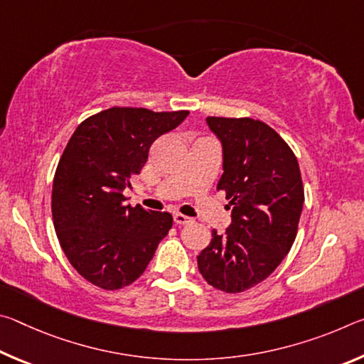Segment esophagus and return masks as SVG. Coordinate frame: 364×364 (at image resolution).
<instances>
[{
	"mask_svg": "<svg viewBox=\"0 0 364 364\" xmlns=\"http://www.w3.org/2000/svg\"><path fill=\"white\" fill-rule=\"evenodd\" d=\"M173 220H175L176 225H188V223H191V221H193L189 217H186V215H183V213H175Z\"/></svg>",
	"mask_w": 364,
	"mask_h": 364,
	"instance_id": "obj_1",
	"label": "esophagus"
}]
</instances>
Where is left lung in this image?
<instances>
[{"label":"left lung","instance_id":"obj_1","mask_svg":"<svg viewBox=\"0 0 364 364\" xmlns=\"http://www.w3.org/2000/svg\"><path fill=\"white\" fill-rule=\"evenodd\" d=\"M223 144V175L217 189L231 207V226L212 231L197 267L215 289L237 294L279 267L299 230L304 183L297 157L267 123L250 117H207Z\"/></svg>","mask_w":364,"mask_h":364}]
</instances>
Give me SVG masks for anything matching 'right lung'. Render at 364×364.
<instances>
[{
    "label": "right lung",
    "mask_w": 364,
    "mask_h": 364,
    "mask_svg": "<svg viewBox=\"0 0 364 364\" xmlns=\"http://www.w3.org/2000/svg\"><path fill=\"white\" fill-rule=\"evenodd\" d=\"M188 114L110 107L73 132L54 173L53 223L67 260L91 284L130 286L167 236L173 217L127 205L123 189L141 173L154 141Z\"/></svg>",
    "instance_id": "1"
}]
</instances>
